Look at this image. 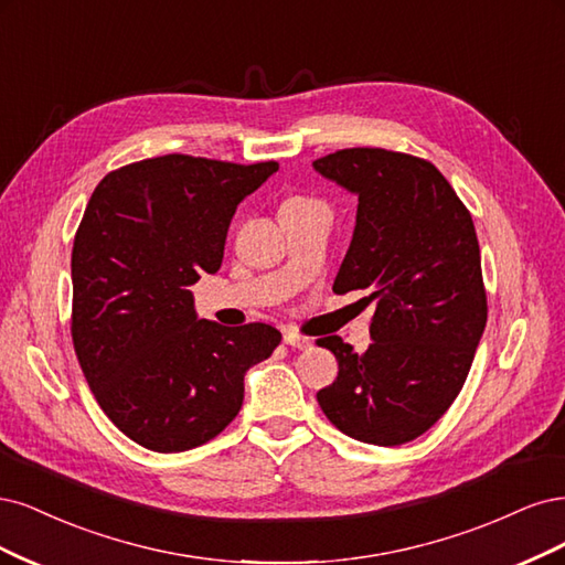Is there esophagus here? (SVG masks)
I'll return each instance as SVG.
<instances>
[{"label":"esophagus","instance_id":"34e87169","mask_svg":"<svg viewBox=\"0 0 565 565\" xmlns=\"http://www.w3.org/2000/svg\"><path fill=\"white\" fill-rule=\"evenodd\" d=\"M284 342L288 344V348H294V350L312 348V340L305 338V335H298L296 331H284Z\"/></svg>","mask_w":565,"mask_h":565}]
</instances>
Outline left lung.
<instances>
[{"instance_id":"8db88e82","label":"left lung","mask_w":565,"mask_h":565,"mask_svg":"<svg viewBox=\"0 0 565 565\" xmlns=\"http://www.w3.org/2000/svg\"><path fill=\"white\" fill-rule=\"evenodd\" d=\"M359 199L338 269V296L375 302L363 354L338 335L319 348L338 359L317 392L326 417L356 441L402 446L425 434L460 394L486 329L488 305L475 223L434 163L380 148L312 161Z\"/></svg>"}]
</instances>
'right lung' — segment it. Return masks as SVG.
<instances>
[{"label":"right lung","mask_w":565,"mask_h":565,"mask_svg":"<svg viewBox=\"0 0 565 565\" xmlns=\"http://www.w3.org/2000/svg\"><path fill=\"white\" fill-rule=\"evenodd\" d=\"M188 154L107 173L72 246V342L98 406L131 441L183 452L221 434L244 375L281 333L199 319L190 286L215 275L232 215L277 173Z\"/></svg>","instance_id":"obj_1"}]
</instances>
